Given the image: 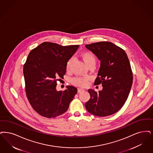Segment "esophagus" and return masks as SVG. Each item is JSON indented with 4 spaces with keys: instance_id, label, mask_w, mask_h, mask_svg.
Segmentation results:
<instances>
[{
    "instance_id": "esophagus-1",
    "label": "esophagus",
    "mask_w": 153,
    "mask_h": 153,
    "mask_svg": "<svg viewBox=\"0 0 153 153\" xmlns=\"http://www.w3.org/2000/svg\"><path fill=\"white\" fill-rule=\"evenodd\" d=\"M84 90L82 89H81V88H78V89H77L78 93H81V92H84Z\"/></svg>"
}]
</instances>
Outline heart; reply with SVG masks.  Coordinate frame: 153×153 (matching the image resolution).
I'll use <instances>...</instances> for the list:
<instances>
[{"label":"heart","mask_w":153,"mask_h":153,"mask_svg":"<svg viewBox=\"0 0 153 153\" xmlns=\"http://www.w3.org/2000/svg\"><path fill=\"white\" fill-rule=\"evenodd\" d=\"M81 57L83 61L85 63L86 65L88 67L91 65H94L96 63V57L92 53L90 52H84L81 53ZM72 59H70L68 60L66 64V70L69 71L71 68L72 63ZM89 78L88 77H75L71 80V82L74 85L78 86L80 87H85L88 85L89 82Z\"/></svg>","instance_id":"1"}]
</instances>
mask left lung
<instances>
[{
  "instance_id": "left-lung-1",
  "label": "left lung",
  "mask_w": 153,
  "mask_h": 153,
  "mask_svg": "<svg viewBox=\"0 0 153 153\" xmlns=\"http://www.w3.org/2000/svg\"><path fill=\"white\" fill-rule=\"evenodd\" d=\"M86 48L101 60L94 85L103 89L96 92L89 89L91 98L85 104L93 115L108 116L121 109L128 96L133 84V72L125 51L109 42L86 44Z\"/></svg>"
}]
</instances>
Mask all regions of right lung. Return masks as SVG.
Segmentation results:
<instances>
[{"instance_id": "right-lung-1", "label": "right lung", "mask_w": 153, "mask_h": 153, "mask_svg": "<svg viewBox=\"0 0 153 153\" xmlns=\"http://www.w3.org/2000/svg\"><path fill=\"white\" fill-rule=\"evenodd\" d=\"M79 47L44 42L30 52L23 67L25 89L31 106L40 116L55 118L68 110L77 89L67 86L58 92L57 81L63 78L67 62Z\"/></svg>"}]
</instances>
